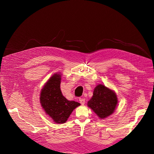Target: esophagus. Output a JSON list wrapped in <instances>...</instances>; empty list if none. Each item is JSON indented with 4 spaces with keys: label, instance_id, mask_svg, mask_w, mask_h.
<instances>
[{
    "label": "esophagus",
    "instance_id": "1",
    "mask_svg": "<svg viewBox=\"0 0 154 154\" xmlns=\"http://www.w3.org/2000/svg\"><path fill=\"white\" fill-rule=\"evenodd\" d=\"M79 102L81 104H82V105H83V104H85V99L84 98L81 97L79 99Z\"/></svg>",
    "mask_w": 154,
    "mask_h": 154
}]
</instances>
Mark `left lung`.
<instances>
[{
	"label": "left lung",
	"mask_w": 154,
	"mask_h": 154,
	"mask_svg": "<svg viewBox=\"0 0 154 154\" xmlns=\"http://www.w3.org/2000/svg\"><path fill=\"white\" fill-rule=\"evenodd\" d=\"M118 103L116 93L102 84L94 88L92 98L88 101L90 107L100 119H106L115 110Z\"/></svg>",
	"instance_id": "8db88e82"
}]
</instances>
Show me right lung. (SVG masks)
Listing matches in <instances>:
<instances>
[{"instance_id":"1","label":"right lung","mask_w":154,"mask_h":154,"mask_svg":"<svg viewBox=\"0 0 154 154\" xmlns=\"http://www.w3.org/2000/svg\"><path fill=\"white\" fill-rule=\"evenodd\" d=\"M61 75L54 74L47 81L40 94V103L44 111L54 122L65 123L73 110L80 105L73 100H68L60 89Z\"/></svg>"}]
</instances>
